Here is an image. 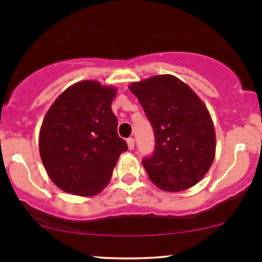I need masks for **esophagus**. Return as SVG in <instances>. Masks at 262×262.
<instances>
[{
  "label": "esophagus",
  "instance_id": "1",
  "mask_svg": "<svg viewBox=\"0 0 262 262\" xmlns=\"http://www.w3.org/2000/svg\"><path fill=\"white\" fill-rule=\"evenodd\" d=\"M126 143H128V148L132 150V149L134 148V138H128V139H126Z\"/></svg>",
  "mask_w": 262,
  "mask_h": 262
}]
</instances>
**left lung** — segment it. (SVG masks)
<instances>
[{"label":"left lung","mask_w":262,"mask_h":262,"mask_svg":"<svg viewBox=\"0 0 262 262\" xmlns=\"http://www.w3.org/2000/svg\"><path fill=\"white\" fill-rule=\"evenodd\" d=\"M153 126L155 148L143 158L149 179L165 191L199 183L215 157V130L205 104L188 84L170 74L129 85Z\"/></svg>","instance_id":"obj_1"}]
</instances>
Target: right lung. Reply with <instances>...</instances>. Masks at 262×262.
Instances as JSON below:
<instances>
[{
  "mask_svg": "<svg viewBox=\"0 0 262 262\" xmlns=\"http://www.w3.org/2000/svg\"><path fill=\"white\" fill-rule=\"evenodd\" d=\"M117 89L96 80L71 85L54 100L39 132V154L51 180L70 194L92 196L107 186L125 140L112 112Z\"/></svg>",
  "mask_w": 262,
  "mask_h": 262,
  "instance_id": "1",
  "label": "right lung"
}]
</instances>
